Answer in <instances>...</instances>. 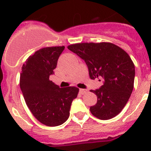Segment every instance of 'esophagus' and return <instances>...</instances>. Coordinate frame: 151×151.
Segmentation results:
<instances>
[{
  "label": "esophagus",
  "instance_id": "1",
  "mask_svg": "<svg viewBox=\"0 0 151 151\" xmlns=\"http://www.w3.org/2000/svg\"><path fill=\"white\" fill-rule=\"evenodd\" d=\"M87 92V90L86 89H80V93L81 94H84V93H86V92Z\"/></svg>",
  "mask_w": 151,
  "mask_h": 151
}]
</instances>
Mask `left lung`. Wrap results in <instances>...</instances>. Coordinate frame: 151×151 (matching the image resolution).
<instances>
[{
	"mask_svg": "<svg viewBox=\"0 0 151 151\" xmlns=\"http://www.w3.org/2000/svg\"><path fill=\"white\" fill-rule=\"evenodd\" d=\"M68 49L85 61L92 80L103 79L101 87L91 90L97 96V103L90 107L92 114L104 120L119 114L134 87L135 65L129 55L118 46L106 42L75 43Z\"/></svg>",
	"mask_w": 151,
	"mask_h": 151,
	"instance_id": "obj_1",
	"label": "left lung"
}]
</instances>
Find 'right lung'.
<instances>
[{"instance_id":"add662e5","label":"right lung","mask_w":151,"mask_h":151,"mask_svg":"<svg viewBox=\"0 0 151 151\" xmlns=\"http://www.w3.org/2000/svg\"><path fill=\"white\" fill-rule=\"evenodd\" d=\"M65 47H45L30 55L23 64L19 85L28 108L39 122L48 126L62 125L68 119L72 101L79 89L60 88L50 81Z\"/></svg>"}]
</instances>
